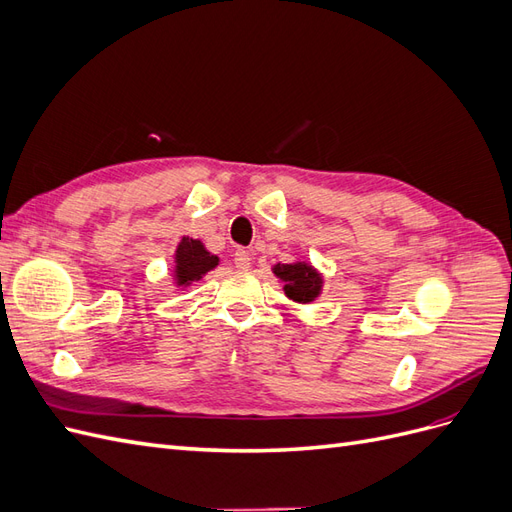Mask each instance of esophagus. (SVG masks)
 Masks as SVG:
<instances>
[{
    "label": "esophagus",
    "instance_id": "esophagus-1",
    "mask_svg": "<svg viewBox=\"0 0 512 512\" xmlns=\"http://www.w3.org/2000/svg\"><path fill=\"white\" fill-rule=\"evenodd\" d=\"M250 265H252L250 252H247V250H237V252H235V267H237L239 271H247V269H250Z\"/></svg>",
    "mask_w": 512,
    "mask_h": 512
}]
</instances>
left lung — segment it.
I'll list each match as a JSON object with an SVG mask.
<instances>
[{"instance_id": "left-lung-1", "label": "left lung", "mask_w": 512, "mask_h": 512, "mask_svg": "<svg viewBox=\"0 0 512 512\" xmlns=\"http://www.w3.org/2000/svg\"><path fill=\"white\" fill-rule=\"evenodd\" d=\"M277 280L284 282V294L292 303H314L324 288L322 273L307 260H294V262H277L271 267Z\"/></svg>"}]
</instances>
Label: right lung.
<instances>
[{
	"instance_id": "obj_1",
	"label": "right lung",
	"mask_w": 512,
	"mask_h": 512,
	"mask_svg": "<svg viewBox=\"0 0 512 512\" xmlns=\"http://www.w3.org/2000/svg\"><path fill=\"white\" fill-rule=\"evenodd\" d=\"M220 265V258L211 254L205 243L192 237H181L173 254V286L188 288L194 282H200L203 277Z\"/></svg>"
}]
</instances>
